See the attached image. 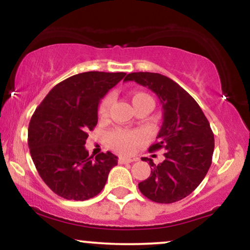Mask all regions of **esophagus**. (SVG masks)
Here are the masks:
<instances>
[{"mask_svg": "<svg viewBox=\"0 0 250 250\" xmlns=\"http://www.w3.org/2000/svg\"><path fill=\"white\" fill-rule=\"evenodd\" d=\"M133 161H134V160L127 159V157H123V156H120L119 160H117V162L121 163V165H123V163H131Z\"/></svg>", "mask_w": 250, "mask_h": 250, "instance_id": "esophagus-1", "label": "esophagus"}]
</instances>
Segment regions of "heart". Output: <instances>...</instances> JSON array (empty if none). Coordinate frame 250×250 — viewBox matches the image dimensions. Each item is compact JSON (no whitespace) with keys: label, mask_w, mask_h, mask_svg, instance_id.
Segmentation results:
<instances>
[{"label":"heart","mask_w":250,"mask_h":250,"mask_svg":"<svg viewBox=\"0 0 250 250\" xmlns=\"http://www.w3.org/2000/svg\"><path fill=\"white\" fill-rule=\"evenodd\" d=\"M133 104L136 105L137 103L145 101V100H153L148 94L145 93H135L131 96ZM111 102H113V95L108 94L102 99L101 103L99 105V117L100 119H105L108 116L109 108H110ZM145 140L142 133L136 130H125V129H116V130L110 131L107 135V142L109 147L113 148L114 150L119 153L128 154L130 153L131 149L139 143H141Z\"/></svg>","instance_id":"b5f03b06"}]
</instances>
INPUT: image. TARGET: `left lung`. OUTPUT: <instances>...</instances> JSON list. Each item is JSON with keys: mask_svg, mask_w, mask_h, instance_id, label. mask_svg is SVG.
<instances>
[{"mask_svg": "<svg viewBox=\"0 0 250 250\" xmlns=\"http://www.w3.org/2000/svg\"><path fill=\"white\" fill-rule=\"evenodd\" d=\"M135 81L153 90L163 109V123L149 151L165 149V161L151 167L150 176L139 183L140 191L157 203H173L191 194L211 165L214 134L197 102L169 77L157 73H131Z\"/></svg>", "mask_w": 250, "mask_h": 250, "instance_id": "obj_1", "label": "left lung"}]
</instances>
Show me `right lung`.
<instances>
[{
    "instance_id": "add662e5",
    "label": "right lung",
    "mask_w": 250,
    "mask_h": 250,
    "mask_svg": "<svg viewBox=\"0 0 250 250\" xmlns=\"http://www.w3.org/2000/svg\"><path fill=\"white\" fill-rule=\"evenodd\" d=\"M125 73L87 71L57 83L31 116L28 146L41 179L65 200L84 201L101 193L117 165L110 151L89 155L88 131L97 125L99 102Z\"/></svg>"
}]
</instances>
